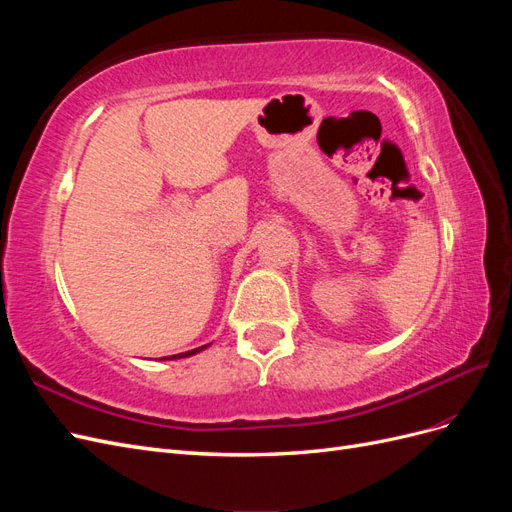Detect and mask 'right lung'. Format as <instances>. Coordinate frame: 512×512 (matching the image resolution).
I'll list each match as a JSON object with an SVG mask.
<instances>
[{
	"label": "right lung",
	"mask_w": 512,
	"mask_h": 512,
	"mask_svg": "<svg viewBox=\"0 0 512 512\" xmlns=\"http://www.w3.org/2000/svg\"><path fill=\"white\" fill-rule=\"evenodd\" d=\"M207 346H200V348H194V350H188V352H181V354H173V356H168V359H185V356H192V354H196V352H200V350H205ZM166 359V356H164Z\"/></svg>",
	"instance_id": "1"
}]
</instances>
